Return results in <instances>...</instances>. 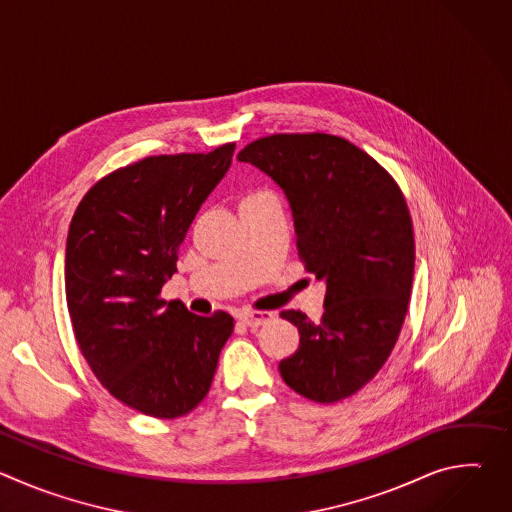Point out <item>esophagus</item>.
Returning a JSON list of instances; mask_svg holds the SVG:
<instances>
[{
	"instance_id": "obj_1",
	"label": "esophagus",
	"mask_w": 512,
	"mask_h": 512,
	"mask_svg": "<svg viewBox=\"0 0 512 512\" xmlns=\"http://www.w3.org/2000/svg\"><path fill=\"white\" fill-rule=\"evenodd\" d=\"M273 320V312H263V310H247L241 314V322L247 324L249 328H259L267 322Z\"/></svg>"
}]
</instances>
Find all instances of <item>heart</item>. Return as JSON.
I'll return each mask as SVG.
<instances>
[{
  "instance_id": "heart-1",
  "label": "heart",
  "mask_w": 512,
  "mask_h": 512,
  "mask_svg": "<svg viewBox=\"0 0 512 512\" xmlns=\"http://www.w3.org/2000/svg\"><path fill=\"white\" fill-rule=\"evenodd\" d=\"M257 194H265V192H253V194H249L247 198H251V196H257Z\"/></svg>"
}]
</instances>
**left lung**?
<instances>
[{
    "label": "left lung",
    "instance_id": "1",
    "mask_svg": "<svg viewBox=\"0 0 512 512\" xmlns=\"http://www.w3.org/2000/svg\"><path fill=\"white\" fill-rule=\"evenodd\" d=\"M237 158L283 188L298 255L326 281L320 322L281 312L300 332L281 379L310 401H342L383 369L405 322L415 267L405 196L377 160L330 133H273Z\"/></svg>",
    "mask_w": 512,
    "mask_h": 512
}]
</instances>
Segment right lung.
<instances>
[{
  "mask_svg": "<svg viewBox=\"0 0 512 512\" xmlns=\"http://www.w3.org/2000/svg\"><path fill=\"white\" fill-rule=\"evenodd\" d=\"M233 152L235 143H225L117 168L91 186L70 221L64 287L75 338L101 385L143 415L190 413L233 334L227 312L204 318L160 296Z\"/></svg>",
  "mask_w": 512,
  "mask_h": 512,
  "instance_id": "1",
  "label": "right lung"
}]
</instances>
